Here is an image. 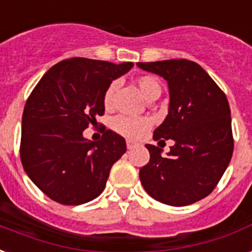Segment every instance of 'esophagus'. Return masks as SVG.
<instances>
[{
  "label": "esophagus",
  "instance_id": "1",
  "mask_svg": "<svg viewBox=\"0 0 252 252\" xmlns=\"http://www.w3.org/2000/svg\"><path fill=\"white\" fill-rule=\"evenodd\" d=\"M126 146H127V148L128 150H131V148H134L136 146V143L135 142H134V140H131V139H127L126 140Z\"/></svg>",
  "mask_w": 252,
  "mask_h": 252
}]
</instances>
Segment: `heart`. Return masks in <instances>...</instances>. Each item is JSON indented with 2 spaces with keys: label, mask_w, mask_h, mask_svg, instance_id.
Returning <instances> with one entry per match:
<instances>
[{
  "label": "heart",
  "mask_w": 252,
  "mask_h": 252,
  "mask_svg": "<svg viewBox=\"0 0 252 252\" xmlns=\"http://www.w3.org/2000/svg\"><path fill=\"white\" fill-rule=\"evenodd\" d=\"M136 87L139 89L144 98L150 101L154 97H159L161 93V87L159 80L154 76H140L136 79ZM116 83L110 84L105 92L104 94V104L105 106H110L113 101V94L116 92ZM151 120L147 117H139V118H134V117H126L120 116L114 118L113 121V128L116 130L118 134L126 136V138H140L144 132L147 131L148 128L151 127Z\"/></svg>",
  "instance_id": "obj_1"
}]
</instances>
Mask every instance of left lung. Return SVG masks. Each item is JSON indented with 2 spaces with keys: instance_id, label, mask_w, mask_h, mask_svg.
<instances>
[{
  "instance_id": "8db88e82",
  "label": "left lung",
  "mask_w": 252,
  "mask_h": 252,
  "mask_svg": "<svg viewBox=\"0 0 252 252\" xmlns=\"http://www.w3.org/2000/svg\"><path fill=\"white\" fill-rule=\"evenodd\" d=\"M167 80L168 116L154 140L172 139L171 151L146 144L150 161L139 171L144 190L171 206H185L213 192L234 150L230 106L225 93L194 62L171 59L136 63ZM164 142V140H160Z\"/></svg>"
}]
</instances>
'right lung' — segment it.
<instances>
[{
    "label": "right lung",
    "instance_id": "right-lung-1",
    "mask_svg": "<svg viewBox=\"0 0 252 252\" xmlns=\"http://www.w3.org/2000/svg\"><path fill=\"white\" fill-rule=\"evenodd\" d=\"M132 65L72 58L50 68L31 92L22 116L21 161L51 200L81 205L105 189L126 142L105 128L101 140L91 142L83 131L104 116L105 92Z\"/></svg>",
    "mask_w": 252,
    "mask_h": 252
}]
</instances>
